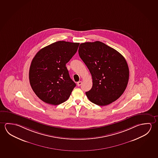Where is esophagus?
Wrapping results in <instances>:
<instances>
[{"label": "esophagus", "instance_id": "esophagus-1", "mask_svg": "<svg viewBox=\"0 0 158 158\" xmlns=\"http://www.w3.org/2000/svg\"><path fill=\"white\" fill-rule=\"evenodd\" d=\"M77 86H80L81 84H82V81H78V82H77Z\"/></svg>", "mask_w": 158, "mask_h": 158}]
</instances>
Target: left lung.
<instances>
[{"label": "left lung", "mask_w": 158, "mask_h": 158, "mask_svg": "<svg viewBox=\"0 0 158 158\" xmlns=\"http://www.w3.org/2000/svg\"><path fill=\"white\" fill-rule=\"evenodd\" d=\"M78 52L93 79L92 88L86 92L89 100L98 106H106L119 98L129 80L124 57L100 41L82 43Z\"/></svg>", "instance_id": "obj_1"}]
</instances>
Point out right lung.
<instances>
[{
	"instance_id": "1",
	"label": "right lung",
	"mask_w": 158,
	"mask_h": 158,
	"mask_svg": "<svg viewBox=\"0 0 158 158\" xmlns=\"http://www.w3.org/2000/svg\"><path fill=\"white\" fill-rule=\"evenodd\" d=\"M79 43L60 41L42 48L31 62L29 80L39 98L58 105L67 101L76 84L65 65L78 50Z\"/></svg>"
}]
</instances>
